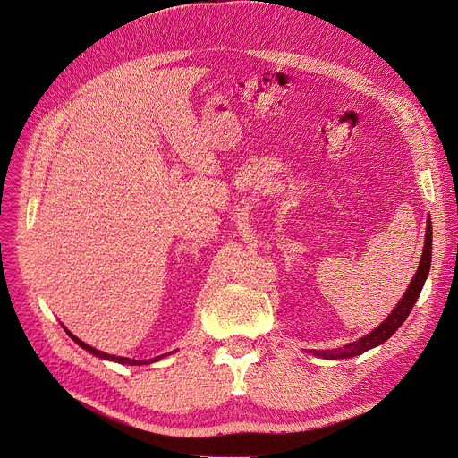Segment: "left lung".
<instances>
[{
	"label": "left lung",
	"mask_w": 458,
	"mask_h": 458,
	"mask_svg": "<svg viewBox=\"0 0 458 458\" xmlns=\"http://www.w3.org/2000/svg\"><path fill=\"white\" fill-rule=\"evenodd\" d=\"M431 248H433V228H431V219H428V228H426V241H424V252L420 258V265L417 274L412 276L405 294L402 296V300L398 301V305L394 307V310L387 316V319L374 328L372 332H369L367 336L345 345L344 349H335V351H310L312 354L325 358V360H342V358H352L358 354H363L365 351L378 347L380 344L387 342L394 332L400 328V325L405 321V318L409 316L412 305L419 301V296L422 293V286L428 279L429 274V267H431Z\"/></svg>",
	"instance_id": "1"
}]
</instances>
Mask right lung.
Listing matches in <instances>:
<instances>
[{
    "mask_svg": "<svg viewBox=\"0 0 458 458\" xmlns=\"http://www.w3.org/2000/svg\"><path fill=\"white\" fill-rule=\"evenodd\" d=\"M67 335L81 347V349H86L88 352H91V354H95V356H98V358H104V360H111V361H118V363H123V365H148V363H153V361H157V360H160L162 356H157V358H151V360H131V358H122V356H113V354H107V352H102V351H98V349H95V347H91V345H88V344H84L81 340H78L76 336H72L71 332L67 330ZM165 356V354H164Z\"/></svg>",
    "mask_w": 458,
    "mask_h": 458,
    "instance_id": "add662e5",
    "label": "right lung"
}]
</instances>
